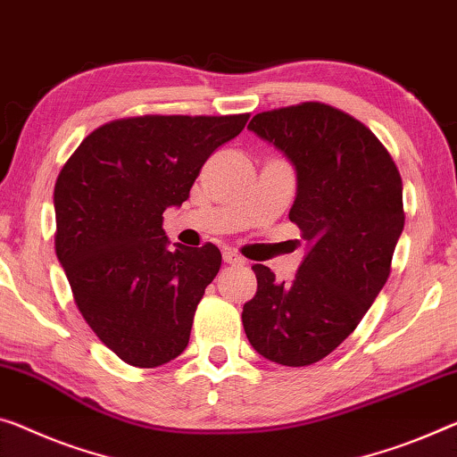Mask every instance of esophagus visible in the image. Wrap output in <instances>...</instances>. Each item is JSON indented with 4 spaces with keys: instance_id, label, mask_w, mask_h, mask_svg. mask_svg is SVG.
Returning <instances> with one entry per match:
<instances>
[{
    "instance_id": "obj_1",
    "label": "esophagus",
    "mask_w": 457,
    "mask_h": 457,
    "mask_svg": "<svg viewBox=\"0 0 457 457\" xmlns=\"http://www.w3.org/2000/svg\"><path fill=\"white\" fill-rule=\"evenodd\" d=\"M222 259H224V263H228V265H245V259L235 251H224Z\"/></svg>"
}]
</instances>
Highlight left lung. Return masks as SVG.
Returning a JSON list of instances; mask_svg holds the SVG:
<instances>
[{
  "mask_svg": "<svg viewBox=\"0 0 457 457\" xmlns=\"http://www.w3.org/2000/svg\"><path fill=\"white\" fill-rule=\"evenodd\" d=\"M247 129L296 167L290 220L308 253L294 282L253 265L257 292L243 327L265 360L311 366L355 331L390 276L404 228L403 179L374 132L327 104L262 112Z\"/></svg>",
  "mask_w": 457,
  "mask_h": 457,
  "instance_id": "left-lung-1",
  "label": "left lung"
}]
</instances>
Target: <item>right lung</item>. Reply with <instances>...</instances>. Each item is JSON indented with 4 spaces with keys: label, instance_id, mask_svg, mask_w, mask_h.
<instances>
[{
    "label": "right lung",
    "instance_id": "add662e5",
    "mask_svg": "<svg viewBox=\"0 0 457 457\" xmlns=\"http://www.w3.org/2000/svg\"><path fill=\"white\" fill-rule=\"evenodd\" d=\"M249 114L120 118L81 140L54 184V249L91 331L122 361L157 368L187 347L220 270L216 245H173L163 212Z\"/></svg>",
    "mask_w": 457,
    "mask_h": 457
}]
</instances>
